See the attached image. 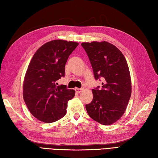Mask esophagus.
<instances>
[{
    "instance_id": "34e87169",
    "label": "esophagus",
    "mask_w": 158,
    "mask_h": 158,
    "mask_svg": "<svg viewBox=\"0 0 158 158\" xmlns=\"http://www.w3.org/2000/svg\"><path fill=\"white\" fill-rule=\"evenodd\" d=\"M82 90H83V89H82V88H81V89L76 88V89H75V91H76V93H80V92H82Z\"/></svg>"
}]
</instances>
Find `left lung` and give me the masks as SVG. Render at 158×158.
<instances>
[{
  "mask_svg": "<svg viewBox=\"0 0 158 158\" xmlns=\"http://www.w3.org/2000/svg\"><path fill=\"white\" fill-rule=\"evenodd\" d=\"M95 80L102 87L92 89L93 99L86 109L90 117L102 125H111L123 116L131 93L130 73L123 54L107 41L84 42Z\"/></svg>",
  "mask_w": 158,
  "mask_h": 158,
  "instance_id": "8db88e82",
  "label": "left lung"
}]
</instances>
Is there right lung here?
<instances>
[{
    "label": "right lung",
    "mask_w": 158,
    "mask_h": 158,
    "mask_svg": "<svg viewBox=\"0 0 158 158\" xmlns=\"http://www.w3.org/2000/svg\"><path fill=\"white\" fill-rule=\"evenodd\" d=\"M78 43L52 40L44 44L35 53L26 73L23 98L31 113L44 123H53L65 115L67 102L75 91L56 81L65 76L67 59Z\"/></svg>",
    "instance_id": "add662e5"
}]
</instances>
